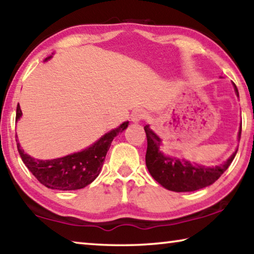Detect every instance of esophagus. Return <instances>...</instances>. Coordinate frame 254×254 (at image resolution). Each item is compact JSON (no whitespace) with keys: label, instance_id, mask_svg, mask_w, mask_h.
<instances>
[{"label":"esophagus","instance_id":"1","mask_svg":"<svg viewBox=\"0 0 254 254\" xmlns=\"http://www.w3.org/2000/svg\"><path fill=\"white\" fill-rule=\"evenodd\" d=\"M147 118H148V114L143 111H135V112H133L131 115V120L135 123L140 122L141 120H145Z\"/></svg>","mask_w":254,"mask_h":254}]
</instances>
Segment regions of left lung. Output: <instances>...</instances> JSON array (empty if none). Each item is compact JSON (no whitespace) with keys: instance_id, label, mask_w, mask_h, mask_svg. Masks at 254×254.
<instances>
[{"instance_id":"obj_1","label":"left lung","mask_w":254,"mask_h":254,"mask_svg":"<svg viewBox=\"0 0 254 254\" xmlns=\"http://www.w3.org/2000/svg\"><path fill=\"white\" fill-rule=\"evenodd\" d=\"M234 88L236 95L239 96V91L235 84ZM144 131L148 140L145 165H147L149 173L161 186L177 192L198 190V189L207 187L216 182L223 173L229 168L236 151H238L236 150L229 160L221 166L212 167V168L198 166L189 161L163 156L159 151V147L161 145L160 137L156 133H153L152 130H150L149 126L144 127ZM241 131H242V127L239 131V140L241 137Z\"/></svg>"}]
</instances>
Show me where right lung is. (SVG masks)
I'll return each mask as SVG.
<instances>
[{"mask_svg": "<svg viewBox=\"0 0 254 254\" xmlns=\"http://www.w3.org/2000/svg\"><path fill=\"white\" fill-rule=\"evenodd\" d=\"M21 115L22 112L18 104L15 121H18ZM128 122H124L83 151L53 160H38L30 157L20 148L18 141L16 147L24 165L44 186L58 190H75L86 187L95 180L104 163L112 141L119 133L126 130Z\"/></svg>", "mask_w": 254, "mask_h": 254, "instance_id": "add662e5", "label": "right lung"}]
</instances>
